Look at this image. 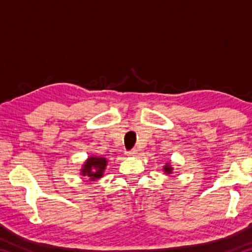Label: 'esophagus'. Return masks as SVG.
I'll return each instance as SVG.
<instances>
[{
  "label": "esophagus",
  "mask_w": 252,
  "mask_h": 252,
  "mask_svg": "<svg viewBox=\"0 0 252 252\" xmlns=\"http://www.w3.org/2000/svg\"><path fill=\"white\" fill-rule=\"evenodd\" d=\"M136 153H138V151H136L135 149H132L131 151H127L126 152V156L127 157H134V156H136Z\"/></svg>",
  "instance_id": "obj_1"
}]
</instances>
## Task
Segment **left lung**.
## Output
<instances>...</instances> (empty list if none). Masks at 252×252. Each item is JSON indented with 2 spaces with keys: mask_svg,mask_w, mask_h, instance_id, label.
I'll list each match as a JSON object with an SVG mask.
<instances>
[{
  "mask_svg": "<svg viewBox=\"0 0 252 252\" xmlns=\"http://www.w3.org/2000/svg\"><path fill=\"white\" fill-rule=\"evenodd\" d=\"M162 170H163V172L165 174H168V176H170V174H172L173 173V168H172V165H171V162H167V163L163 165V168H162Z\"/></svg>",
  "mask_w": 252,
  "mask_h": 252,
  "instance_id": "8db88e82",
  "label": "left lung"
}]
</instances>
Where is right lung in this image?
<instances>
[{
    "label": "right lung",
    "instance_id": "right-lung-1",
    "mask_svg": "<svg viewBox=\"0 0 252 252\" xmlns=\"http://www.w3.org/2000/svg\"><path fill=\"white\" fill-rule=\"evenodd\" d=\"M106 165H108L106 158L99 156H90L82 164V168L80 170V174L85 177L87 182H94L103 177Z\"/></svg>",
    "mask_w": 252,
    "mask_h": 252
}]
</instances>
